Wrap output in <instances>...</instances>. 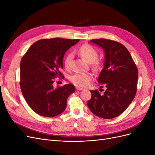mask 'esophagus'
I'll return each mask as SVG.
<instances>
[{
    "instance_id": "34e87169",
    "label": "esophagus",
    "mask_w": 155,
    "mask_h": 155,
    "mask_svg": "<svg viewBox=\"0 0 155 155\" xmlns=\"http://www.w3.org/2000/svg\"><path fill=\"white\" fill-rule=\"evenodd\" d=\"M76 90L77 91H83V88H80V87H76Z\"/></svg>"
}]
</instances>
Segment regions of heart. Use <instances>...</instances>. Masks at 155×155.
Here are the masks:
<instances>
[{
	"mask_svg": "<svg viewBox=\"0 0 155 155\" xmlns=\"http://www.w3.org/2000/svg\"><path fill=\"white\" fill-rule=\"evenodd\" d=\"M78 52L82 58L86 60L88 63H92L94 68L98 69L100 67V63L97 60L98 52L97 50L90 45H83L78 49ZM74 55L72 53H68L65 56L64 64L67 69L71 67ZM92 78V75L90 73H74L69 77V80L78 87H86L89 81Z\"/></svg>",
	"mask_w": 155,
	"mask_h": 155,
	"instance_id": "1",
	"label": "heart"
}]
</instances>
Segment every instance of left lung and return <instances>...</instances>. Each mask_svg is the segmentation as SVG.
<instances>
[{
  "mask_svg": "<svg viewBox=\"0 0 155 155\" xmlns=\"http://www.w3.org/2000/svg\"><path fill=\"white\" fill-rule=\"evenodd\" d=\"M104 50L105 62L97 81L105 86L104 94L91 91L87 106L94 114L105 119L118 116L127 109L137 91L138 68L126 47L117 41L92 39ZM103 86H101L102 87Z\"/></svg>",
  "mask_w": 155,
  "mask_h": 155,
  "instance_id": "1",
  "label": "left lung"
}]
</instances>
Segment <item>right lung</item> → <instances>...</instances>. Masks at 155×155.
<instances>
[{
    "instance_id": "1",
    "label": "right lung",
    "mask_w": 155,
    "mask_h": 155,
    "mask_svg": "<svg viewBox=\"0 0 155 155\" xmlns=\"http://www.w3.org/2000/svg\"><path fill=\"white\" fill-rule=\"evenodd\" d=\"M79 39H41L33 44L20 64V87L31 109L39 115L54 117L65 110L68 96L75 92L72 84L54 88V79L62 76L65 52Z\"/></svg>"
}]
</instances>
